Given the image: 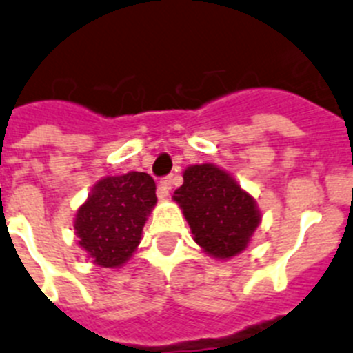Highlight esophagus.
<instances>
[{"label":"esophagus","mask_w":353,"mask_h":353,"mask_svg":"<svg viewBox=\"0 0 353 353\" xmlns=\"http://www.w3.org/2000/svg\"><path fill=\"white\" fill-rule=\"evenodd\" d=\"M170 188H172V177H163V179L158 183V190H157V195L158 199H167V195H169Z\"/></svg>","instance_id":"esophagus-1"}]
</instances>
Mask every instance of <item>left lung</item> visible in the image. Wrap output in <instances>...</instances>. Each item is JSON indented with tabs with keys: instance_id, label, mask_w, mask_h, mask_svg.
Instances as JSON below:
<instances>
[{
	"instance_id": "left-lung-1",
	"label": "left lung",
	"mask_w": 353,
	"mask_h": 353,
	"mask_svg": "<svg viewBox=\"0 0 353 353\" xmlns=\"http://www.w3.org/2000/svg\"><path fill=\"white\" fill-rule=\"evenodd\" d=\"M183 179L172 199L183 209L193 240L217 259L242 252L261 223L256 200L214 163L190 165Z\"/></svg>"
}]
</instances>
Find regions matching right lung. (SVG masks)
Instances as JSON below:
<instances>
[{
  "label": "right lung",
  "instance_id": "obj_1",
  "mask_svg": "<svg viewBox=\"0 0 353 353\" xmlns=\"http://www.w3.org/2000/svg\"><path fill=\"white\" fill-rule=\"evenodd\" d=\"M154 192L153 177L146 172L108 176L94 184L74 217L78 245L92 263L120 268L130 259L157 203Z\"/></svg>",
  "mask_w": 353,
  "mask_h": 353
}]
</instances>
